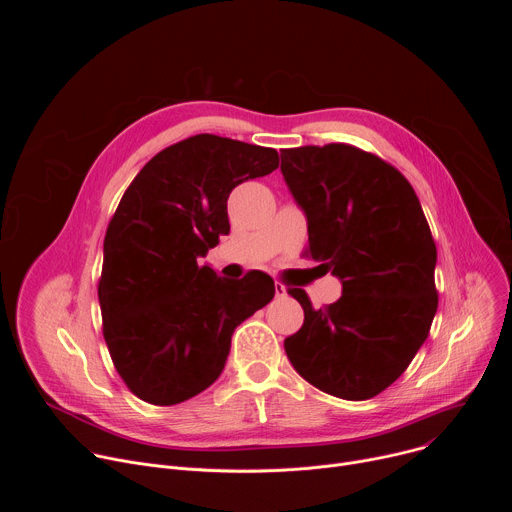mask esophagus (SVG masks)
<instances>
[{
  "instance_id": "34e87169",
  "label": "esophagus",
  "mask_w": 512,
  "mask_h": 512,
  "mask_svg": "<svg viewBox=\"0 0 512 512\" xmlns=\"http://www.w3.org/2000/svg\"><path fill=\"white\" fill-rule=\"evenodd\" d=\"M275 298H285L287 296V287L283 285V283H279V281H275Z\"/></svg>"
}]
</instances>
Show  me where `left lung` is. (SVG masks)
I'll list each match as a JSON object with an SVG mask.
<instances>
[{
  "label": "left lung",
  "mask_w": 512,
  "mask_h": 512,
  "mask_svg": "<svg viewBox=\"0 0 512 512\" xmlns=\"http://www.w3.org/2000/svg\"><path fill=\"white\" fill-rule=\"evenodd\" d=\"M281 174L306 214L312 259L342 283L320 310L289 289L306 318L285 354L320 391L371 399L409 367L437 310V251L419 198L399 170L346 143L283 150Z\"/></svg>",
  "instance_id": "1"
}]
</instances>
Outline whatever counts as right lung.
Masks as SVG:
<instances>
[{"instance_id":"right-lung-1","label":"right lung","mask_w":512,"mask_h":512,"mask_svg":"<svg viewBox=\"0 0 512 512\" xmlns=\"http://www.w3.org/2000/svg\"><path fill=\"white\" fill-rule=\"evenodd\" d=\"M271 148L200 133L170 145L125 190L103 245V336L125 385L141 401L176 405L221 377L235 328L267 306L263 271L218 277L200 265L229 235L227 200L271 174Z\"/></svg>"}]
</instances>
